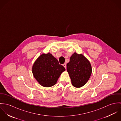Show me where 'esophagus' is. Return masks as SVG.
I'll return each mask as SVG.
<instances>
[{
  "mask_svg": "<svg viewBox=\"0 0 121 121\" xmlns=\"http://www.w3.org/2000/svg\"><path fill=\"white\" fill-rule=\"evenodd\" d=\"M63 66H64V67L65 69H66L67 66H66V63H64V64H63Z\"/></svg>",
  "mask_w": 121,
  "mask_h": 121,
  "instance_id": "1",
  "label": "esophagus"
}]
</instances>
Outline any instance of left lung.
Segmentation results:
<instances>
[{
    "mask_svg": "<svg viewBox=\"0 0 121 121\" xmlns=\"http://www.w3.org/2000/svg\"><path fill=\"white\" fill-rule=\"evenodd\" d=\"M67 70L72 85L78 88L86 83L92 73L90 62L83 55L76 52L71 56L70 61L67 65Z\"/></svg>",
    "mask_w": 121,
    "mask_h": 121,
    "instance_id": "obj_1",
    "label": "left lung"
}]
</instances>
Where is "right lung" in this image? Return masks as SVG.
<instances>
[{
	"label": "right lung",
	"instance_id": "right-lung-1",
	"mask_svg": "<svg viewBox=\"0 0 121 121\" xmlns=\"http://www.w3.org/2000/svg\"><path fill=\"white\" fill-rule=\"evenodd\" d=\"M65 68L49 52L42 54L35 61L32 72L34 76L40 85L50 87L55 85Z\"/></svg>",
	"mask_w": 121,
	"mask_h": 121
}]
</instances>
